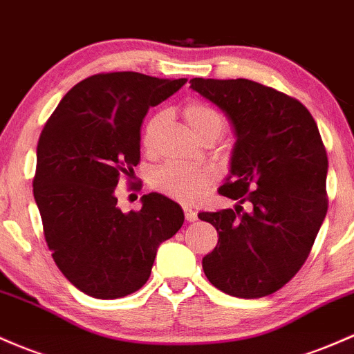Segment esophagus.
I'll list each match as a JSON object with an SVG mask.
<instances>
[{"label": "esophagus", "mask_w": 354, "mask_h": 354, "mask_svg": "<svg viewBox=\"0 0 354 354\" xmlns=\"http://www.w3.org/2000/svg\"><path fill=\"white\" fill-rule=\"evenodd\" d=\"M185 218L188 221H196L198 220V213L193 212L192 208H185Z\"/></svg>", "instance_id": "1"}]
</instances>
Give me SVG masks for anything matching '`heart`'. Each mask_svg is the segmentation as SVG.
Masks as SVG:
<instances>
[{"mask_svg":"<svg viewBox=\"0 0 354 354\" xmlns=\"http://www.w3.org/2000/svg\"><path fill=\"white\" fill-rule=\"evenodd\" d=\"M185 119L189 129L198 139H216L223 133L225 119L216 109L203 102H189L185 106ZM168 119V112L158 111L147 119L142 129V145L146 149H154L158 146L159 134ZM215 180V173L208 168H189L181 165H166L156 169L151 176V185L162 195L173 200L192 203L205 195L207 188Z\"/></svg>","mask_w":354,"mask_h":354,"instance_id":"b5f03b06","label":"heart"}]
</instances>
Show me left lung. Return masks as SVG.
<instances>
[{"instance_id": "8db88e82", "label": "left lung", "mask_w": 354, "mask_h": 354, "mask_svg": "<svg viewBox=\"0 0 354 354\" xmlns=\"http://www.w3.org/2000/svg\"><path fill=\"white\" fill-rule=\"evenodd\" d=\"M189 84L227 115L236 139L218 193L239 205L198 213L218 232V243L203 257L205 275L230 296H269L306 262L328 212L319 129L299 100L254 80Z\"/></svg>"}]
</instances>
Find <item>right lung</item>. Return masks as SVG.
<instances>
[{"label": "right lung", "instance_id": "right-lung-1", "mask_svg": "<svg viewBox=\"0 0 354 354\" xmlns=\"http://www.w3.org/2000/svg\"><path fill=\"white\" fill-rule=\"evenodd\" d=\"M185 84L97 73L70 88L41 131L33 196L46 245L62 274L88 296L118 299L141 289L158 247L183 225V209L161 193L142 195L139 212L124 213L115 186L141 158L146 112Z\"/></svg>", "mask_w": 354, "mask_h": 354}]
</instances>
